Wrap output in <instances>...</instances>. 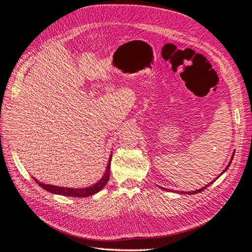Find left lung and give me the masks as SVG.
<instances>
[{
	"label": "left lung",
	"instance_id": "8db88e82",
	"mask_svg": "<svg viewBox=\"0 0 252 252\" xmlns=\"http://www.w3.org/2000/svg\"><path fill=\"white\" fill-rule=\"evenodd\" d=\"M233 156H234V153L232 154V156H231V160L229 161V163H228V165H227V166H226V168H225V169L223 170V172H222V174H223L224 172H226V170H227V169H228V167L230 166V164H231V161H232V159H233ZM222 174H220V176H221ZM220 176H218V177L216 178V179H218V178H219V177H220ZM216 179H215V180H213L212 182H209V183H208L207 185H205V186H204V188H202V189H198V190H193V191H180V192H181V193H184V194H186V193H188V194H194V193H198V192H201V191H203V190H204L205 189H207V188H208V186H209L210 184H213V183H214V181H216ZM161 189H163V188H161ZM165 189V190H169V189ZM178 192H179V191H178Z\"/></svg>",
	"mask_w": 252,
	"mask_h": 252
}]
</instances>
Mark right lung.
<instances>
[{
  "instance_id": "obj_1",
  "label": "right lung",
  "mask_w": 252,
  "mask_h": 252,
  "mask_svg": "<svg viewBox=\"0 0 252 252\" xmlns=\"http://www.w3.org/2000/svg\"><path fill=\"white\" fill-rule=\"evenodd\" d=\"M111 158L112 156H110L108 165H107V169L102 176L101 179L93 184L92 186H89V188H85V189H70V188H61V186H55V185H50V184H45L42 182H38V180H36L35 178L33 179L38 183V185L40 188L46 189L47 191L52 192V193H56V194H61V196H66V197H89L92 196V194L98 192L99 190H101L104 185L108 183L109 178H110V165H111Z\"/></svg>"
}]
</instances>
